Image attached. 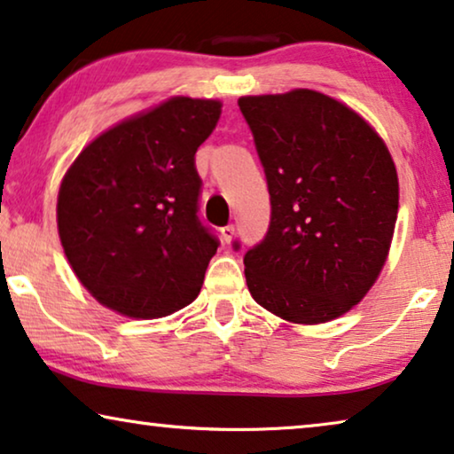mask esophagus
Here are the masks:
<instances>
[{"mask_svg": "<svg viewBox=\"0 0 454 454\" xmlns=\"http://www.w3.org/2000/svg\"><path fill=\"white\" fill-rule=\"evenodd\" d=\"M234 232H237V231H234V226H223V228H222V239H223V243L231 245L232 240H234Z\"/></svg>", "mask_w": 454, "mask_h": 454, "instance_id": "1", "label": "esophagus"}]
</instances>
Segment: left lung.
Listing matches in <instances>:
<instances>
[{
  "label": "left lung",
  "instance_id": "1",
  "mask_svg": "<svg viewBox=\"0 0 454 454\" xmlns=\"http://www.w3.org/2000/svg\"><path fill=\"white\" fill-rule=\"evenodd\" d=\"M270 231L245 255L251 297L290 324H325L370 293L388 259L398 176L367 120L313 89L245 95Z\"/></svg>",
  "mask_w": 454,
  "mask_h": 454
}]
</instances>
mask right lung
Segmentation results:
<instances>
[{
  "label": "right lung",
  "mask_w": 454,
  "mask_h": 454,
  "mask_svg": "<svg viewBox=\"0 0 454 454\" xmlns=\"http://www.w3.org/2000/svg\"><path fill=\"white\" fill-rule=\"evenodd\" d=\"M222 101L176 95L95 137L66 170L58 234L97 303L135 319L197 299L217 240L197 217L195 153Z\"/></svg>",
  "instance_id": "1"
}]
</instances>
